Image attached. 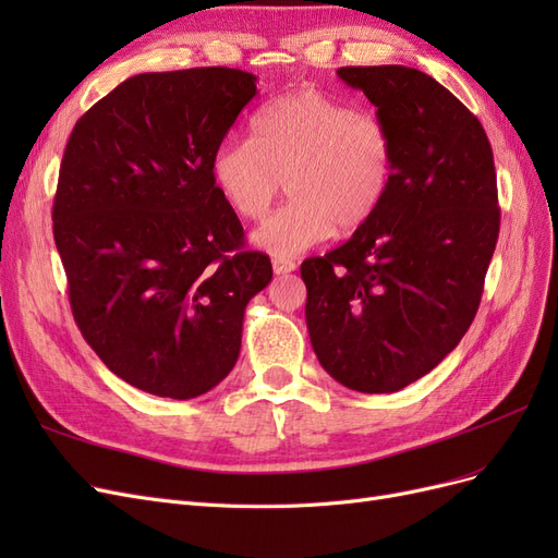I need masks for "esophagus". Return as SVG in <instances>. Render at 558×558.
<instances>
[{"instance_id": "34e87169", "label": "esophagus", "mask_w": 558, "mask_h": 558, "mask_svg": "<svg viewBox=\"0 0 558 558\" xmlns=\"http://www.w3.org/2000/svg\"><path fill=\"white\" fill-rule=\"evenodd\" d=\"M272 267H275L277 275H291L293 269H295V263L289 260V258H275Z\"/></svg>"}]
</instances>
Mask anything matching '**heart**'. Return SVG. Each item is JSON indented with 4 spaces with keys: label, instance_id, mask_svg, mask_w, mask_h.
<instances>
[{
    "label": "heart",
    "instance_id": "1",
    "mask_svg": "<svg viewBox=\"0 0 558 558\" xmlns=\"http://www.w3.org/2000/svg\"><path fill=\"white\" fill-rule=\"evenodd\" d=\"M396 172L393 134L379 116L316 88H300L251 118V140H226L211 156V181L228 207L260 221L289 183L291 205L253 232L275 258H295L335 232L363 226Z\"/></svg>",
    "mask_w": 558,
    "mask_h": 558
}]
</instances>
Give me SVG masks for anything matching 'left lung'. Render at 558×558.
<instances>
[{
    "mask_svg": "<svg viewBox=\"0 0 558 558\" xmlns=\"http://www.w3.org/2000/svg\"><path fill=\"white\" fill-rule=\"evenodd\" d=\"M396 144L379 209L351 240L300 267L318 363L347 388L393 393L428 375L477 314L500 209L482 123L433 76L342 66Z\"/></svg>",
    "mask_w": 558,
    "mask_h": 558,
    "instance_id": "obj_1",
    "label": "left lung"
}]
</instances>
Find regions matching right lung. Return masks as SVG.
<instances>
[{
    "mask_svg": "<svg viewBox=\"0 0 558 558\" xmlns=\"http://www.w3.org/2000/svg\"><path fill=\"white\" fill-rule=\"evenodd\" d=\"M228 66L123 81L66 142L53 238L86 342L160 398L211 391L238 363L248 300L272 263L211 181V156L258 95Z\"/></svg>",
    "mask_w": 558,
    "mask_h": 558,
    "instance_id": "add662e5",
    "label": "right lung"
}]
</instances>
